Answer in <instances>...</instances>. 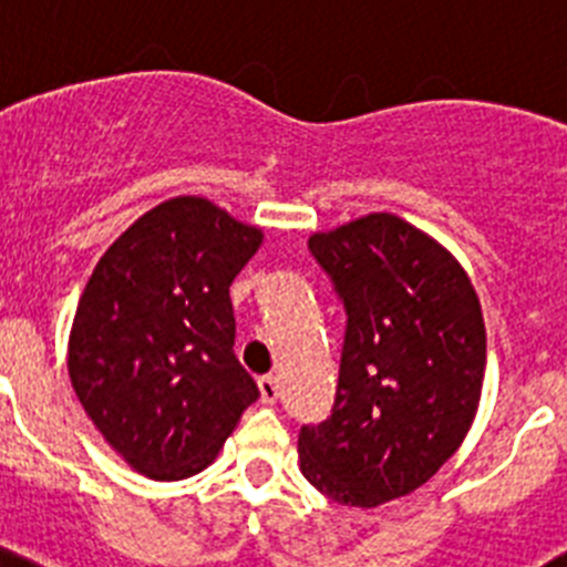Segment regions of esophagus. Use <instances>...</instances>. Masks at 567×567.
Segmentation results:
<instances>
[{
	"instance_id": "esophagus-1",
	"label": "esophagus",
	"mask_w": 567,
	"mask_h": 567,
	"mask_svg": "<svg viewBox=\"0 0 567 567\" xmlns=\"http://www.w3.org/2000/svg\"><path fill=\"white\" fill-rule=\"evenodd\" d=\"M258 389H260V398H264V403H275V400L280 398V383L278 378H260L258 380Z\"/></svg>"
}]
</instances>
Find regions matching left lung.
Returning a JSON list of instances; mask_svg holds the SVG:
<instances>
[{
	"mask_svg": "<svg viewBox=\"0 0 567 567\" xmlns=\"http://www.w3.org/2000/svg\"><path fill=\"white\" fill-rule=\"evenodd\" d=\"M309 249L349 320L332 417L300 429V471L334 503L378 508L463 445L483 394V307L463 264L392 213L309 235Z\"/></svg>",
	"mask_w": 567,
	"mask_h": 567,
	"instance_id": "obj_1",
	"label": "left lung"
}]
</instances>
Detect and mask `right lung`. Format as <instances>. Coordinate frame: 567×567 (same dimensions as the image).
<instances>
[{
	"label": "right lung",
	"mask_w": 567,
	"mask_h": 567,
	"mask_svg": "<svg viewBox=\"0 0 567 567\" xmlns=\"http://www.w3.org/2000/svg\"><path fill=\"white\" fill-rule=\"evenodd\" d=\"M264 244L198 195H175L110 244L79 298L68 374L107 445L150 480L207 468L260 398L233 352L229 287Z\"/></svg>",
	"instance_id": "add662e5"
}]
</instances>
